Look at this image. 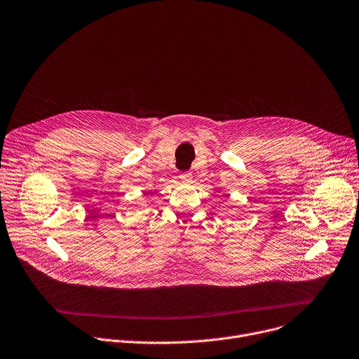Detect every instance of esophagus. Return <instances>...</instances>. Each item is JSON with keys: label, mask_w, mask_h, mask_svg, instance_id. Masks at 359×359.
Listing matches in <instances>:
<instances>
[{"label": "esophagus", "mask_w": 359, "mask_h": 359, "mask_svg": "<svg viewBox=\"0 0 359 359\" xmlns=\"http://www.w3.org/2000/svg\"><path fill=\"white\" fill-rule=\"evenodd\" d=\"M180 180L182 182H184V183H189V182H191V179H193V175H191V172H183V173H180Z\"/></svg>", "instance_id": "1"}]
</instances>
